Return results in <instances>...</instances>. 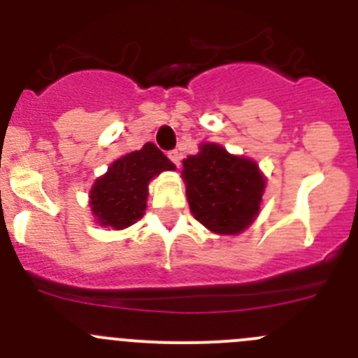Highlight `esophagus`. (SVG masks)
<instances>
[{"mask_svg":"<svg viewBox=\"0 0 358 358\" xmlns=\"http://www.w3.org/2000/svg\"><path fill=\"white\" fill-rule=\"evenodd\" d=\"M168 157H169V160H171V162L175 164L176 168H180V159H182V157H180V153L176 152V150H173V152H169Z\"/></svg>","mask_w":358,"mask_h":358,"instance_id":"34e87169","label":"esophagus"}]
</instances>
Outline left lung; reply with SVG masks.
<instances>
[{
    "instance_id": "8db88e82",
    "label": "left lung",
    "mask_w": 358,
    "mask_h": 358,
    "mask_svg": "<svg viewBox=\"0 0 358 358\" xmlns=\"http://www.w3.org/2000/svg\"><path fill=\"white\" fill-rule=\"evenodd\" d=\"M182 178L190 212L212 233L238 235L258 217L265 178L255 160L203 143L183 160Z\"/></svg>"
}]
</instances>
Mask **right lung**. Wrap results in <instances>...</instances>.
I'll list each match as a JSON object with an SVG mask.
<instances>
[{
	"mask_svg": "<svg viewBox=\"0 0 358 358\" xmlns=\"http://www.w3.org/2000/svg\"><path fill=\"white\" fill-rule=\"evenodd\" d=\"M173 169L175 164L153 143L120 157L90 190V206L96 222L113 229L138 222L145 215L150 180Z\"/></svg>",
	"mask_w": 358,
	"mask_h": 358,
	"instance_id": "add662e5",
	"label": "right lung"
}]
</instances>
